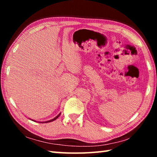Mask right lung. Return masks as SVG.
I'll list each match as a JSON object with an SVG mask.
<instances>
[{
	"label": "right lung",
	"mask_w": 157,
	"mask_h": 157,
	"mask_svg": "<svg viewBox=\"0 0 157 157\" xmlns=\"http://www.w3.org/2000/svg\"><path fill=\"white\" fill-rule=\"evenodd\" d=\"M60 116V113L59 114V115L58 116H57L56 117H55V118H54L53 119H52V120H50V121H46V122H43V123H50V122H52V121H55L56 120V119L58 118V117H59Z\"/></svg>",
	"instance_id": "1"
}]
</instances>
